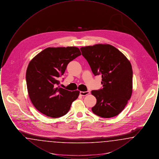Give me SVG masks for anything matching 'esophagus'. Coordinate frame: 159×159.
I'll return each mask as SVG.
<instances>
[{"label":"esophagus","mask_w":159,"mask_h":159,"mask_svg":"<svg viewBox=\"0 0 159 159\" xmlns=\"http://www.w3.org/2000/svg\"><path fill=\"white\" fill-rule=\"evenodd\" d=\"M90 93L89 91H86V92H82V91H80V95H82V96H86V95H88Z\"/></svg>","instance_id":"1"}]
</instances>
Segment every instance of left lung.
<instances>
[{"label":"left lung","instance_id":"left-lung-1","mask_svg":"<svg viewBox=\"0 0 159 159\" xmlns=\"http://www.w3.org/2000/svg\"><path fill=\"white\" fill-rule=\"evenodd\" d=\"M95 76L101 75L102 88L92 91L97 103L92 112L104 118L120 113L132 93V68L123 53L109 44H97L80 48Z\"/></svg>","mask_w":159,"mask_h":159}]
</instances>
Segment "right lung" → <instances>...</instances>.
Returning <instances> with one entry per match:
<instances>
[{"mask_svg": "<svg viewBox=\"0 0 159 159\" xmlns=\"http://www.w3.org/2000/svg\"><path fill=\"white\" fill-rule=\"evenodd\" d=\"M80 55L75 46L47 48L30 61L26 71L27 87L31 101L39 111L53 118L68 113L80 91L57 87L58 79L68 63Z\"/></svg>", "mask_w": 159, "mask_h": 159, "instance_id": "1", "label": "right lung"}]
</instances>
